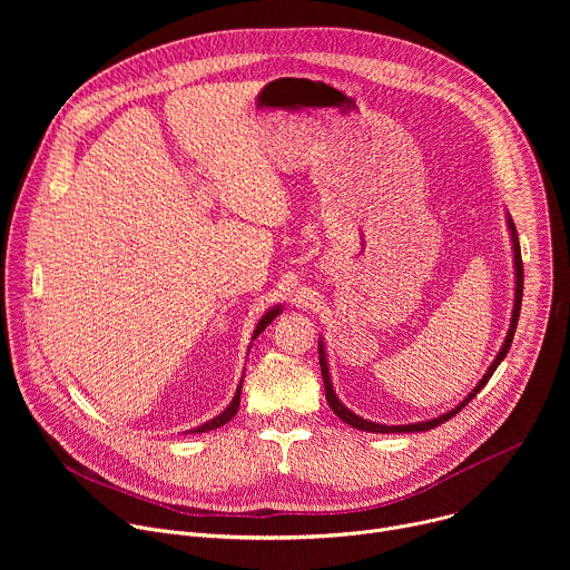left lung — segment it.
I'll return each instance as SVG.
<instances>
[{
	"mask_svg": "<svg viewBox=\"0 0 570 570\" xmlns=\"http://www.w3.org/2000/svg\"><path fill=\"white\" fill-rule=\"evenodd\" d=\"M510 223V232H512V243H514V266H517V297H514V311H512V324H510V332H508V338L499 352V356L494 358V363L490 365V370H487V374L480 379V383L473 387V392H469V396L458 405V409L449 411L446 415H440L431 422H417V424H409V426H385V424H376V422H367L358 415H354L352 411H347L345 405L338 401L336 392H334V385H332V379H330V367H327V356H324V347L322 343L317 345V358H320V370H322V381H324V392H327V403L332 405V411L350 426L358 429V431H370V433H417V431H429V429H435L440 424H444L446 420H451L453 415H458L464 405L487 385V381L492 379V374L497 372V367L501 365V361L505 358V354L510 352V345H512V338H514V332H517V322H519V313H521V299H523V262H521V246H519V236H517V227L512 223V218H508Z\"/></svg>",
	"mask_w": 570,
	"mask_h": 570,
	"instance_id": "left-lung-1",
	"label": "left lung"
}]
</instances>
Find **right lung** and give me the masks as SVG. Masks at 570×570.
<instances>
[{
	"mask_svg": "<svg viewBox=\"0 0 570 570\" xmlns=\"http://www.w3.org/2000/svg\"><path fill=\"white\" fill-rule=\"evenodd\" d=\"M282 308L279 306H275V308H271L262 320H259V324H257V330H255V336L253 338H257L268 324L277 317V313H279ZM238 403H240V385L236 387V394H234V399H232V403L227 405V409L218 415V417H214L212 422H207V424H203V426H198V429H194V433H205V431H212V429H218V426H223V424H227L234 415H236V411H238Z\"/></svg>",
	"mask_w": 570,
	"mask_h": 570,
	"instance_id": "1",
	"label": "right lung"
}]
</instances>
